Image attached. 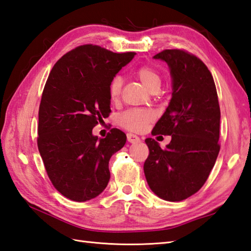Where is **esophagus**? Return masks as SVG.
I'll use <instances>...</instances> for the list:
<instances>
[{"mask_svg":"<svg viewBox=\"0 0 251 251\" xmlns=\"http://www.w3.org/2000/svg\"><path fill=\"white\" fill-rule=\"evenodd\" d=\"M127 140H128L130 143H137L140 141V138L134 134H127Z\"/></svg>","mask_w":251,"mask_h":251,"instance_id":"esophagus-1","label":"esophagus"}]
</instances>
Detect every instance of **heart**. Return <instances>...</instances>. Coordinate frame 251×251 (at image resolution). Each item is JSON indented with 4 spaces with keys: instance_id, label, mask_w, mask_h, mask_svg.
<instances>
[{
    "instance_id": "b5f03b06",
    "label": "heart",
    "mask_w": 251,
    "mask_h": 251,
    "mask_svg": "<svg viewBox=\"0 0 251 251\" xmlns=\"http://www.w3.org/2000/svg\"><path fill=\"white\" fill-rule=\"evenodd\" d=\"M134 74L140 82L145 85V87L149 90L153 88H158L161 85V75L158 71L152 66L143 65L136 68ZM122 77L116 75L111 79L108 86L109 97L112 101H117L120 99L122 90ZM154 119V113L151 110L146 109H136L126 111L119 117V123L125 128L132 131H141L146 128L149 123H151Z\"/></svg>"
}]
</instances>
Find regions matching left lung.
Here are the masks:
<instances>
[{"mask_svg":"<svg viewBox=\"0 0 251 251\" xmlns=\"http://www.w3.org/2000/svg\"><path fill=\"white\" fill-rule=\"evenodd\" d=\"M167 62L173 97L152 135L172 136L166 149L148 138L143 165L147 182L161 199L180 201L199 191L220 151V106L214 77L200 58L184 50L154 56Z\"/></svg>","mask_w":251,"mask_h":251,"instance_id":"left-lung-1","label":"left lung"}]
</instances>
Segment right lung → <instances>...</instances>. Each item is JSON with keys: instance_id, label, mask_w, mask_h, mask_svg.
Segmentation results:
<instances>
[{"instance_id": "add662e5", "label": "right lung", "mask_w": 251, "mask_h": 251, "mask_svg": "<svg viewBox=\"0 0 251 251\" xmlns=\"http://www.w3.org/2000/svg\"><path fill=\"white\" fill-rule=\"evenodd\" d=\"M135 55L85 44L51 69L39 109L37 148L50 182L69 200L89 201L108 185L109 161L126 135L112 128L98 139L93 128L110 115L111 79Z\"/></svg>"}]
</instances>
